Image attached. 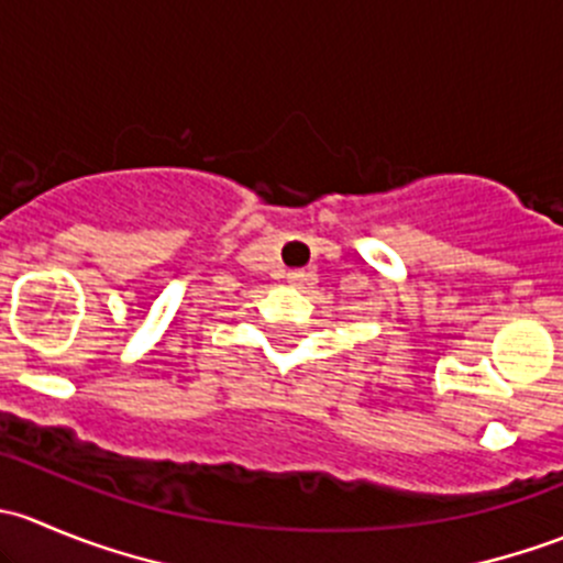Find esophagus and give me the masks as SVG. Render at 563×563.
Instances as JSON below:
<instances>
[{
	"label": "esophagus",
	"instance_id": "1",
	"mask_svg": "<svg viewBox=\"0 0 563 563\" xmlns=\"http://www.w3.org/2000/svg\"><path fill=\"white\" fill-rule=\"evenodd\" d=\"M288 283H291L294 288L313 286V283H316V272L313 269H294V272H288Z\"/></svg>",
	"mask_w": 563,
	"mask_h": 563
}]
</instances>
